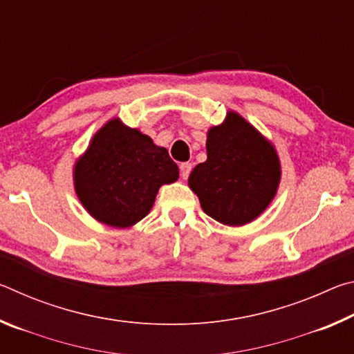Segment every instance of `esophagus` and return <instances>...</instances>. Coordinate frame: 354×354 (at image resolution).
Listing matches in <instances>:
<instances>
[{
	"instance_id": "obj_1",
	"label": "esophagus",
	"mask_w": 354,
	"mask_h": 354,
	"mask_svg": "<svg viewBox=\"0 0 354 354\" xmlns=\"http://www.w3.org/2000/svg\"><path fill=\"white\" fill-rule=\"evenodd\" d=\"M179 171H181L183 179H187L189 175H190V171H192V164H189V162L181 164V165H179Z\"/></svg>"
}]
</instances>
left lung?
Returning a JSON list of instances; mask_svg holds the SVG:
<instances>
[{"instance_id":"1","label":"left lung","mask_w":354,"mask_h":354,"mask_svg":"<svg viewBox=\"0 0 354 354\" xmlns=\"http://www.w3.org/2000/svg\"><path fill=\"white\" fill-rule=\"evenodd\" d=\"M207 159L192 170L189 187L209 217L242 226L259 217L277 195L281 164L274 147L259 131L230 111L207 131Z\"/></svg>"}]
</instances>
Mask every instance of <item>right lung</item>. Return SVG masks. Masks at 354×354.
Segmentation results:
<instances>
[{
  "label": "right lung",
  "mask_w": 354,
  "mask_h": 354,
  "mask_svg": "<svg viewBox=\"0 0 354 354\" xmlns=\"http://www.w3.org/2000/svg\"><path fill=\"white\" fill-rule=\"evenodd\" d=\"M179 176L164 147L112 118L93 136L73 169L75 190L101 223L129 227L147 217L159 187Z\"/></svg>",
  "instance_id": "1"
}]
</instances>
